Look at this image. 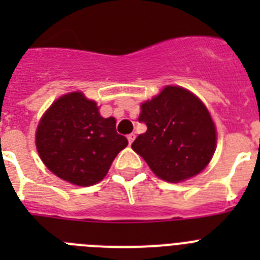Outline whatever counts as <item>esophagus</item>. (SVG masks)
<instances>
[{
  "mask_svg": "<svg viewBox=\"0 0 260 260\" xmlns=\"http://www.w3.org/2000/svg\"><path fill=\"white\" fill-rule=\"evenodd\" d=\"M134 139H135V134H134V133H132V134H128V135H127L128 144H132L133 142H134Z\"/></svg>",
  "mask_w": 260,
  "mask_h": 260,
  "instance_id": "34e87169",
  "label": "esophagus"
}]
</instances>
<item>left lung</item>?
<instances>
[{"label":"left lung","instance_id":"8db88e82","mask_svg":"<svg viewBox=\"0 0 260 260\" xmlns=\"http://www.w3.org/2000/svg\"><path fill=\"white\" fill-rule=\"evenodd\" d=\"M139 122L147 132L132 148L151 171L168 182H180L201 173L212 158L216 130L207 108L181 87L168 86L142 104Z\"/></svg>","mask_w":260,"mask_h":260}]
</instances>
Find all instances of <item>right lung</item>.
<instances>
[{"mask_svg":"<svg viewBox=\"0 0 260 260\" xmlns=\"http://www.w3.org/2000/svg\"><path fill=\"white\" fill-rule=\"evenodd\" d=\"M127 146L113 117L103 118L92 100L71 92L53 103L36 130V148L52 173L78 186L102 181Z\"/></svg>","mask_w":260,"mask_h":260,"instance_id":"right-lung-1","label":"right lung"}]
</instances>
